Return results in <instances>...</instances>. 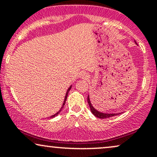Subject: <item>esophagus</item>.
Listing matches in <instances>:
<instances>
[{
  "mask_svg": "<svg viewBox=\"0 0 157 157\" xmlns=\"http://www.w3.org/2000/svg\"><path fill=\"white\" fill-rule=\"evenodd\" d=\"M80 77H81V78H87L88 77V75H87V74L86 73H85V72H82V73H80Z\"/></svg>",
  "mask_w": 157,
  "mask_h": 157,
  "instance_id": "1",
  "label": "esophagus"
}]
</instances>
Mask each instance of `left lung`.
<instances>
[{"instance_id": "left-lung-1", "label": "left lung", "mask_w": 157, "mask_h": 157, "mask_svg": "<svg viewBox=\"0 0 157 157\" xmlns=\"http://www.w3.org/2000/svg\"><path fill=\"white\" fill-rule=\"evenodd\" d=\"M88 102H89V105L90 106V109H91V112L95 117H97V118L100 119H106V118H109V117H112L113 116H116V115L119 114V113H101L100 111H97L96 109H94V108L93 107L92 105H91V101L89 100V96H88Z\"/></svg>"}]
</instances>
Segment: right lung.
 <instances>
[{
  "label": "right lung",
  "instance_id": "obj_1",
  "mask_svg": "<svg viewBox=\"0 0 157 157\" xmlns=\"http://www.w3.org/2000/svg\"><path fill=\"white\" fill-rule=\"evenodd\" d=\"M71 86H70V87H69V89H68L67 92H66V97H65V100H64V102H63V106H62V108H61V109H60V111H58V112H57V113H55V115H52V116L51 117H54L57 116V114H58V113L60 112V111H61V110H62V109H63V106H64V105H65V102H66V99H67V97H68V91H70V89H71Z\"/></svg>",
  "mask_w": 157,
  "mask_h": 157
}]
</instances>
